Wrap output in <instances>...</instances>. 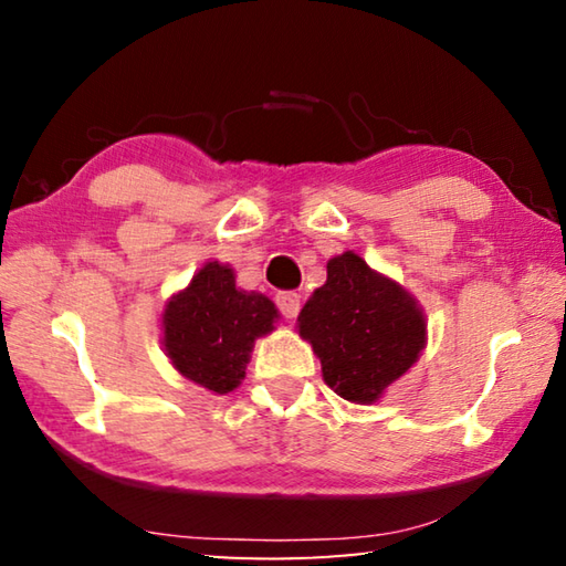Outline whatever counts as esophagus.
Masks as SVG:
<instances>
[{
  "label": "esophagus",
  "mask_w": 566,
  "mask_h": 566,
  "mask_svg": "<svg viewBox=\"0 0 566 566\" xmlns=\"http://www.w3.org/2000/svg\"><path fill=\"white\" fill-rule=\"evenodd\" d=\"M276 306L286 319H294L300 314V294L296 292H280L276 294Z\"/></svg>",
  "instance_id": "esophagus-1"
}]
</instances>
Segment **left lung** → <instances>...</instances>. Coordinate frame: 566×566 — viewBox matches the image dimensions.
<instances>
[{
	"label": "left lung",
	"instance_id": "obj_1",
	"mask_svg": "<svg viewBox=\"0 0 566 566\" xmlns=\"http://www.w3.org/2000/svg\"><path fill=\"white\" fill-rule=\"evenodd\" d=\"M296 324L322 361L324 381L354 405L377 401L427 342L415 296L354 252L332 256L327 282L306 300Z\"/></svg>",
	"mask_w": 566,
	"mask_h": 566
}]
</instances>
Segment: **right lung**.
I'll return each mask as SVG.
<instances>
[{
	"mask_svg": "<svg viewBox=\"0 0 566 566\" xmlns=\"http://www.w3.org/2000/svg\"><path fill=\"white\" fill-rule=\"evenodd\" d=\"M276 319L270 296L237 290L232 266L207 262L167 302L161 344L181 377L227 395L242 385L254 339L270 334Z\"/></svg>",
	"mask_w": 566,
	"mask_h": 566,
	"instance_id": "obj_1",
	"label": "right lung"
}]
</instances>
